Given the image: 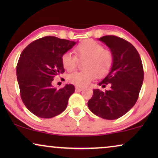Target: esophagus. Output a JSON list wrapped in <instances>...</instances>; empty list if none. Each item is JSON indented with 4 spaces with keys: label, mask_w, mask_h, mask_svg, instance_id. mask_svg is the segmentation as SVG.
Here are the masks:
<instances>
[{
    "label": "esophagus",
    "mask_w": 158,
    "mask_h": 158,
    "mask_svg": "<svg viewBox=\"0 0 158 158\" xmlns=\"http://www.w3.org/2000/svg\"><path fill=\"white\" fill-rule=\"evenodd\" d=\"M83 88L78 87V86H76V87H75V90H77V91H82V90H83Z\"/></svg>",
    "instance_id": "34e87169"
}]
</instances>
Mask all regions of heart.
<instances>
[{
  "mask_svg": "<svg viewBox=\"0 0 158 158\" xmlns=\"http://www.w3.org/2000/svg\"><path fill=\"white\" fill-rule=\"evenodd\" d=\"M75 52L80 60H85L83 68L85 70L73 72L68 75L69 83L77 86H85L93 80L104 76L109 72L113 63V55L100 43L88 40L80 43L75 47ZM77 63V58L74 54L67 52L62 56V64L68 71L74 70Z\"/></svg>",
  "mask_w": 158,
  "mask_h": 158,
  "instance_id": "obj_1",
  "label": "heart"
}]
</instances>
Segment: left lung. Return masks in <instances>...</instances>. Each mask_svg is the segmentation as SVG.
Here are the masks:
<instances>
[{
	"mask_svg": "<svg viewBox=\"0 0 158 158\" xmlns=\"http://www.w3.org/2000/svg\"><path fill=\"white\" fill-rule=\"evenodd\" d=\"M99 41L106 45L113 55L108 75L98 83L111 88L102 91L94 89L88 106L95 115L113 120L127 114L137 102L144 79L141 58L131 43L116 36H103Z\"/></svg>",
	"mask_w": 158,
	"mask_h": 158,
	"instance_id": "8db88e82",
	"label": "left lung"
}]
</instances>
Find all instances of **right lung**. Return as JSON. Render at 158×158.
I'll use <instances>...</instances> for the list:
<instances>
[{"label": "right lung", "mask_w": 158, "mask_h": 158, "mask_svg": "<svg viewBox=\"0 0 158 158\" xmlns=\"http://www.w3.org/2000/svg\"><path fill=\"white\" fill-rule=\"evenodd\" d=\"M75 44V41L44 36L34 41L21 52L16 68L21 97L26 107L38 117L59 115L75 92L72 84L57 90L52 82L64 72L62 56Z\"/></svg>", "instance_id": "obj_1"}]
</instances>
